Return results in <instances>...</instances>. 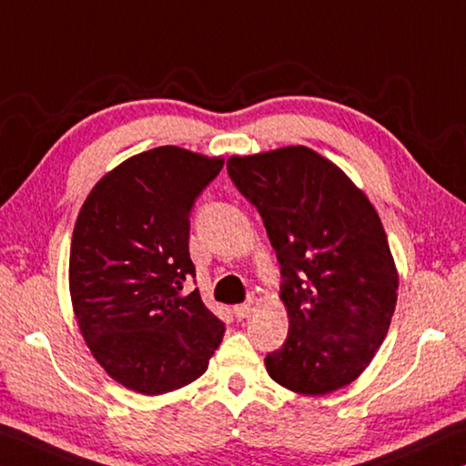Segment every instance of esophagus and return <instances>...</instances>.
Returning <instances> with one entry per match:
<instances>
[{
  "label": "esophagus",
  "mask_w": 466,
  "mask_h": 466,
  "mask_svg": "<svg viewBox=\"0 0 466 466\" xmlns=\"http://www.w3.org/2000/svg\"><path fill=\"white\" fill-rule=\"evenodd\" d=\"M250 312H252V302H244V304H236L234 306V317L238 319V320L247 319Z\"/></svg>",
  "instance_id": "obj_1"
}]
</instances>
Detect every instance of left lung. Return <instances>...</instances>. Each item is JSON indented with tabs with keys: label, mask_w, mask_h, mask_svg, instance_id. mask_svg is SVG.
Returning a JSON list of instances; mask_svg holds the SVG:
<instances>
[{
	"label": "left lung",
	"mask_w": 466,
	"mask_h": 466,
	"mask_svg": "<svg viewBox=\"0 0 466 466\" xmlns=\"http://www.w3.org/2000/svg\"><path fill=\"white\" fill-rule=\"evenodd\" d=\"M228 175L255 205L281 265L288 339L265 366L286 389L322 397L364 372L389 333L399 275L372 203L304 146L232 156Z\"/></svg>",
	"instance_id": "8db88e82"
}]
</instances>
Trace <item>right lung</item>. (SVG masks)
Returning <instances> with one entry per match:
<instances>
[{
	"label": "right lung",
	"instance_id": "add662e5",
	"mask_svg": "<svg viewBox=\"0 0 466 466\" xmlns=\"http://www.w3.org/2000/svg\"><path fill=\"white\" fill-rule=\"evenodd\" d=\"M222 157L177 146L137 154L102 177L77 216L69 294L92 356L110 378L162 394L208 370L224 322L205 309L188 255L191 209Z\"/></svg>",
	"mask_w": 466,
	"mask_h": 466
}]
</instances>
